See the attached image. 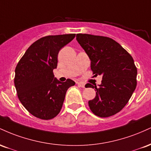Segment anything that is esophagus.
Wrapping results in <instances>:
<instances>
[{"label":"esophagus","mask_w":151,"mask_h":151,"mask_svg":"<svg viewBox=\"0 0 151 151\" xmlns=\"http://www.w3.org/2000/svg\"><path fill=\"white\" fill-rule=\"evenodd\" d=\"M77 85L79 86V87H81V88H84L85 87V84H84V83L82 82H77Z\"/></svg>","instance_id":"1"}]
</instances>
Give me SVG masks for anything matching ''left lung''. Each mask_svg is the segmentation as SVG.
I'll list each match as a JSON object with an SVG mask.
<instances>
[{
    "instance_id": "obj_1",
    "label": "left lung",
    "mask_w": 151,
    "mask_h": 151,
    "mask_svg": "<svg viewBox=\"0 0 151 151\" xmlns=\"http://www.w3.org/2000/svg\"><path fill=\"white\" fill-rule=\"evenodd\" d=\"M76 39L91 60L93 74L102 77L98 87L88 84L87 87L96 91L95 98L89 101V108L98 116H113L125 106L136 87L133 59L110 37L79 33Z\"/></svg>"
}]
</instances>
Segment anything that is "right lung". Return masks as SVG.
Here are the masks:
<instances>
[{"label": "right lung", "mask_w": 151, "mask_h": 151, "mask_svg": "<svg viewBox=\"0 0 151 151\" xmlns=\"http://www.w3.org/2000/svg\"><path fill=\"white\" fill-rule=\"evenodd\" d=\"M75 34L48 35L29 47L15 71V86L19 100L34 116L53 119L61 110L65 94L75 82H61L55 77L60 50L70 42Z\"/></svg>", "instance_id": "add662e5"}]
</instances>
